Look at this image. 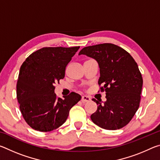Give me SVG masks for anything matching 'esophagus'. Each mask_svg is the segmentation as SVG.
I'll use <instances>...</instances> for the list:
<instances>
[{
  "label": "esophagus",
  "instance_id": "1",
  "mask_svg": "<svg viewBox=\"0 0 160 160\" xmlns=\"http://www.w3.org/2000/svg\"><path fill=\"white\" fill-rule=\"evenodd\" d=\"M91 100L90 97H88V96H82V99H81V101H82V103H85V102H90Z\"/></svg>",
  "mask_w": 160,
  "mask_h": 160
}]
</instances>
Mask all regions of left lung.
Masks as SVG:
<instances>
[{
  "label": "left lung",
  "mask_w": 160,
  "mask_h": 160,
  "mask_svg": "<svg viewBox=\"0 0 160 160\" xmlns=\"http://www.w3.org/2000/svg\"><path fill=\"white\" fill-rule=\"evenodd\" d=\"M83 54L95 59L99 64L98 81L101 92H106L107 101L92 100L97 109L91 120L100 128L117 130L126 126L138 109L142 87V78L133 58L123 48L105 44L83 48Z\"/></svg>",
  "instance_id": "1"
}]
</instances>
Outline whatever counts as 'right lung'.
Listing matches in <instances>:
<instances>
[{
    "label": "right lung",
    "instance_id": "1",
    "mask_svg": "<svg viewBox=\"0 0 160 160\" xmlns=\"http://www.w3.org/2000/svg\"><path fill=\"white\" fill-rule=\"evenodd\" d=\"M80 47H44L30 54L22 65L17 98L27 123L34 130L48 132L66 122L69 111L81 99L75 92L63 99L54 93L56 82Z\"/></svg>",
    "mask_w": 160,
    "mask_h": 160
}]
</instances>
